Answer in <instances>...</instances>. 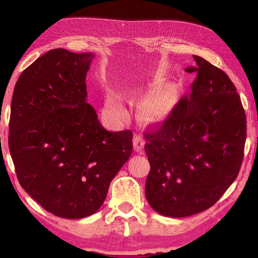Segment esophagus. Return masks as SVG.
I'll use <instances>...</instances> for the list:
<instances>
[{"mask_svg":"<svg viewBox=\"0 0 258 258\" xmlns=\"http://www.w3.org/2000/svg\"><path fill=\"white\" fill-rule=\"evenodd\" d=\"M133 145H134V150L137 152H141L143 147H145V140H143L142 135L140 134H137L134 137V140H133Z\"/></svg>","mask_w":258,"mask_h":258,"instance_id":"34e87169","label":"esophagus"}]
</instances>
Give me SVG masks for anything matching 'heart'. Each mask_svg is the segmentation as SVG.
I'll use <instances>...</instances> for the list:
<instances>
[{
  "instance_id": "obj_1",
  "label": "heart",
  "mask_w": 258,
  "mask_h": 258,
  "mask_svg": "<svg viewBox=\"0 0 258 258\" xmlns=\"http://www.w3.org/2000/svg\"><path fill=\"white\" fill-rule=\"evenodd\" d=\"M109 103H110V107L113 110H119L118 106H117L116 102L113 100H109ZM143 113H145L146 118L150 121H159L164 119L166 115L168 113V108L165 106V104L159 101V100L156 99H150L145 103V107H143Z\"/></svg>"
}]
</instances>
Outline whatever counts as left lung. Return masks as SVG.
Returning a JSON list of instances; mask_svg holds the SVG:
<instances>
[{
    "label": "left lung",
    "instance_id": "1",
    "mask_svg": "<svg viewBox=\"0 0 258 258\" xmlns=\"http://www.w3.org/2000/svg\"><path fill=\"white\" fill-rule=\"evenodd\" d=\"M191 94L160 127L146 133L150 163L146 197L167 217H186L212 207L237 178L246 142V113L226 74L202 56Z\"/></svg>",
    "mask_w": 258,
    "mask_h": 258
}]
</instances>
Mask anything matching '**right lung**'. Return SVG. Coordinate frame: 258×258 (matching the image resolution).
Wrapping results in <instances>:
<instances>
[{"mask_svg": "<svg viewBox=\"0 0 258 258\" xmlns=\"http://www.w3.org/2000/svg\"><path fill=\"white\" fill-rule=\"evenodd\" d=\"M93 59L46 52L21 73L11 102L9 149L20 185L45 211L72 220L101 207L133 149V133L108 132L86 102Z\"/></svg>", "mask_w": 258, "mask_h": 258, "instance_id": "right-lung-1", "label": "right lung"}]
</instances>
